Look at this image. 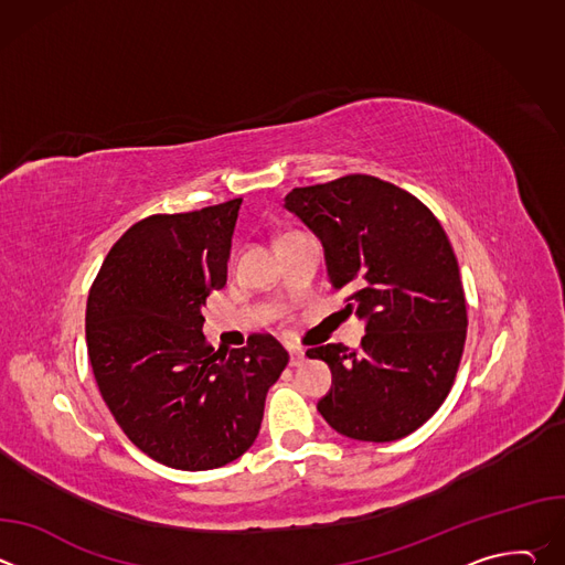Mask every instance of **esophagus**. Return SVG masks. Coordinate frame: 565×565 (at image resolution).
I'll return each instance as SVG.
<instances>
[{
	"label": "esophagus",
	"mask_w": 565,
	"mask_h": 565,
	"mask_svg": "<svg viewBox=\"0 0 565 565\" xmlns=\"http://www.w3.org/2000/svg\"><path fill=\"white\" fill-rule=\"evenodd\" d=\"M288 353H290V366H301V364L306 362V351H303V349L290 347Z\"/></svg>",
	"instance_id": "1"
}]
</instances>
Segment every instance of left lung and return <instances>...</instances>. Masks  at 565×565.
Segmentation results:
<instances>
[{
    "instance_id": "1",
    "label": "left lung",
    "mask_w": 565,
    "mask_h": 565,
    "mask_svg": "<svg viewBox=\"0 0 565 565\" xmlns=\"http://www.w3.org/2000/svg\"><path fill=\"white\" fill-rule=\"evenodd\" d=\"M284 207L324 246L329 281L353 295L360 351L308 349L335 377L317 412L342 436L391 443L447 397L465 347L460 270L438 218L409 192L366 174L295 188Z\"/></svg>"
}]
</instances>
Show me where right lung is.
<instances>
[{"mask_svg":"<svg viewBox=\"0 0 565 565\" xmlns=\"http://www.w3.org/2000/svg\"><path fill=\"white\" fill-rule=\"evenodd\" d=\"M241 199L131 225L87 301V347L103 399L156 462L201 471L244 456L268 388L288 364L273 335L214 351L203 335L210 290L227 279Z\"/></svg>","mask_w":565,"mask_h":565,"instance_id":"obj_1","label":"right lung"}]
</instances>
